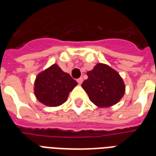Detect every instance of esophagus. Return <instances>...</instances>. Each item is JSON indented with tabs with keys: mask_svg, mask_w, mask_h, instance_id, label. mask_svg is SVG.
<instances>
[{
	"mask_svg": "<svg viewBox=\"0 0 156 156\" xmlns=\"http://www.w3.org/2000/svg\"><path fill=\"white\" fill-rule=\"evenodd\" d=\"M83 78H78V80H77V82H78V85H81V84H82V83H83Z\"/></svg>",
	"mask_w": 156,
	"mask_h": 156,
	"instance_id": "esophagus-1",
	"label": "esophagus"
}]
</instances>
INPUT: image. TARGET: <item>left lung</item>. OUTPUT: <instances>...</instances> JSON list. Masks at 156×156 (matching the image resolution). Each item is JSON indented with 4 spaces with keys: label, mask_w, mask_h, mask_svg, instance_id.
Wrapping results in <instances>:
<instances>
[{
    "label": "left lung",
    "mask_w": 156,
    "mask_h": 156,
    "mask_svg": "<svg viewBox=\"0 0 156 156\" xmlns=\"http://www.w3.org/2000/svg\"><path fill=\"white\" fill-rule=\"evenodd\" d=\"M88 78L82 84L94 104L100 108L111 107L121 100L126 85L117 71L106 64L98 63L87 73Z\"/></svg>",
    "instance_id": "8db88e82"
}]
</instances>
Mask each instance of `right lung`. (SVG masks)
<instances>
[{
  "instance_id": "right-lung-1",
  "label": "right lung",
  "mask_w": 156,
  "mask_h": 156,
  "mask_svg": "<svg viewBox=\"0 0 156 156\" xmlns=\"http://www.w3.org/2000/svg\"><path fill=\"white\" fill-rule=\"evenodd\" d=\"M78 83L56 64L40 72L35 80L36 99L46 106L57 107L66 102L69 94Z\"/></svg>"
}]
</instances>
